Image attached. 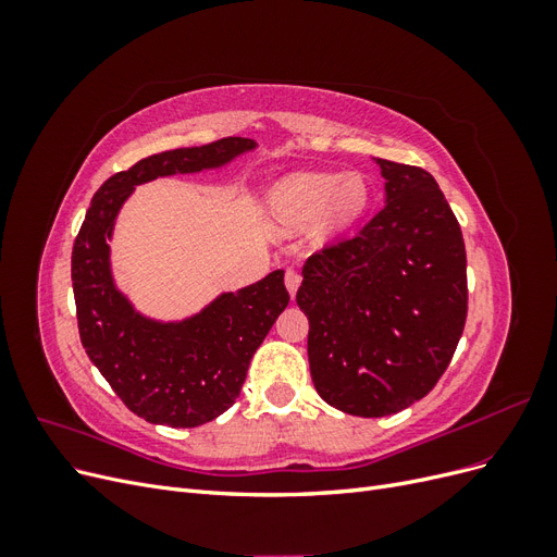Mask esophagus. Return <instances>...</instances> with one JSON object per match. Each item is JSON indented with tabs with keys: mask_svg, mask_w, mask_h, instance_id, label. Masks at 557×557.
Wrapping results in <instances>:
<instances>
[{
	"mask_svg": "<svg viewBox=\"0 0 557 557\" xmlns=\"http://www.w3.org/2000/svg\"><path fill=\"white\" fill-rule=\"evenodd\" d=\"M299 283H301V274H299V272H295V269H288V272H285V288H288L290 297H295V295H297Z\"/></svg>",
	"mask_w": 557,
	"mask_h": 557,
	"instance_id": "34e87169",
	"label": "esophagus"
}]
</instances>
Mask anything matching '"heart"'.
<instances>
[{
    "mask_svg": "<svg viewBox=\"0 0 557 557\" xmlns=\"http://www.w3.org/2000/svg\"><path fill=\"white\" fill-rule=\"evenodd\" d=\"M369 205L367 181L360 174L299 172L278 181L269 193V209L288 227H309L323 218L327 232L350 225Z\"/></svg>",
    "mask_w": 557,
    "mask_h": 557,
    "instance_id": "1",
    "label": "heart"
}]
</instances>
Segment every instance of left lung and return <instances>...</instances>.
Wrapping results in <instances>:
<instances>
[{
  "mask_svg": "<svg viewBox=\"0 0 557 557\" xmlns=\"http://www.w3.org/2000/svg\"><path fill=\"white\" fill-rule=\"evenodd\" d=\"M385 207L358 237L301 269L309 367L330 407L381 418L423 399L467 318V252L440 185L420 166L374 158Z\"/></svg>",
  "mask_w": 557,
  "mask_h": 557,
  "instance_id": "1",
  "label": "left lung"
}]
</instances>
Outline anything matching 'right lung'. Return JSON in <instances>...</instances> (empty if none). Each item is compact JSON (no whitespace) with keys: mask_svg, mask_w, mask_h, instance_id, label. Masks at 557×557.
<instances>
[{"mask_svg":"<svg viewBox=\"0 0 557 557\" xmlns=\"http://www.w3.org/2000/svg\"><path fill=\"white\" fill-rule=\"evenodd\" d=\"M256 148L252 139L227 137L139 160L95 193L74 242L81 344L125 407L153 425L197 428L225 413L242 393L250 358L290 295L283 269H276L237 293H221L188 318L146 315L113 278L109 242L115 218L141 183L221 170Z\"/></svg>","mask_w":557,"mask_h":557,"instance_id":"add662e5","label":"right lung"}]
</instances>
